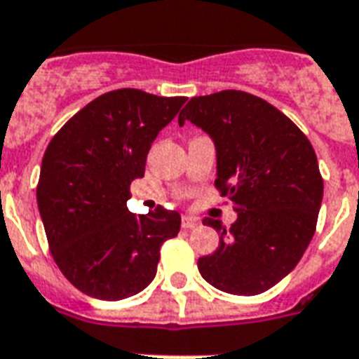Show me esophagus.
I'll return each mask as SVG.
<instances>
[{
	"mask_svg": "<svg viewBox=\"0 0 359 359\" xmlns=\"http://www.w3.org/2000/svg\"><path fill=\"white\" fill-rule=\"evenodd\" d=\"M198 223H201V219H198V217H195V215H183L182 217L183 229H195V227H198Z\"/></svg>",
	"mask_w": 359,
	"mask_h": 359,
	"instance_id": "esophagus-1",
	"label": "esophagus"
}]
</instances>
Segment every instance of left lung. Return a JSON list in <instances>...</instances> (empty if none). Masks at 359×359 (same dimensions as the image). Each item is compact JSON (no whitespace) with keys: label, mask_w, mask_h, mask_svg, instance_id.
I'll use <instances>...</instances> for the list:
<instances>
[{"label":"left lung","mask_w":359,"mask_h":359,"mask_svg":"<svg viewBox=\"0 0 359 359\" xmlns=\"http://www.w3.org/2000/svg\"><path fill=\"white\" fill-rule=\"evenodd\" d=\"M191 121L215 147V185L236 221L202 223L219 246L198 259L208 284L233 295H257L295 269L316 231L323 182L303 132L265 100L242 90L191 98L177 123Z\"/></svg>","instance_id":"obj_1"}]
</instances>
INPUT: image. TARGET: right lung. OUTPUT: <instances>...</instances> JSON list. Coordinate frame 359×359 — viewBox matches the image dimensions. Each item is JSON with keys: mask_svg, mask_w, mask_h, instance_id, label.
<instances>
[{"mask_svg": "<svg viewBox=\"0 0 359 359\" xmlns=\"http://www.w3.org/2000/svg\"><path fill=\"white\" fill-rule=\"evenodd\" d=\"M185 100L118 88L87 104L50 140L37 208L56 265L79 292L121 301L155 278L161 246L180 233L182 217L163 206L136 215L126 201L130 183L144 177L151 144Z\"/></svg>", "mask_w": 359, "mask_h": 359, "instance_id": "obj_1", "label": "right lung"}]
</instances>
